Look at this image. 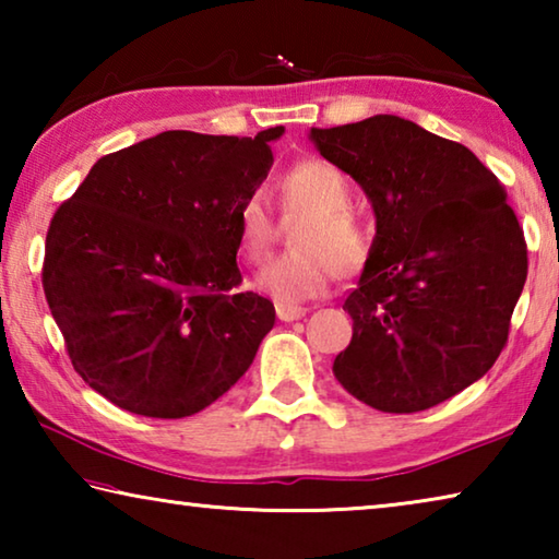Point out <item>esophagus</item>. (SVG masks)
I'll return each instance as SVG.
<instances>
[{"label":"esophagus","mask_w":559,"mask_h":559,"mask_svg":"<svg viewBox=\"0 0 559 559\" xmlns=\"http://www.w3.org/2000/svg\"><path fill=\"white\" fill-rule=\"evenodd\" d=\"M276 316H278V320H283V323H293V320H300L302 316H306V308L283 306V302H278V306H276Z\"/></svg>","instance_id":"obj_1"}]
</instances>
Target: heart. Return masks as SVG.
<instances>
[{"label":"heart","instance_id":"heart-1","mask_svg":"<svg viewBox=\"0 0 559 559\" xmlns=\"http://www.w3.org/2000/svg\"><path fill=\"white\" fill-rule=\"evenodd\" d=\"M281 206L286 214H308L293 234V249L263 266L253 276V290L283 306H296L320 296L330 278L353 273L370 257V231L349 210L353 185L333 163L310 157L283 173L278 182ZM271 212L261 194H251L236 212V243L249 263L269 253Z\"/></svg>","mask_w":559,"mask_h":559}]
</instances>
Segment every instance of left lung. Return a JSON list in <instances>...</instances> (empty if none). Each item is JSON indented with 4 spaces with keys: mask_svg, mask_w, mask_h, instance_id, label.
<instances>
[{
    "mask_svg": "<svg viewBox=\"0 0 559 559\" xmlns=\"http://www.w3.org/2000/svg\"><path fill=\"white\" fill-rule=\"evenodd\" d=\"M308 138L374 212L335 380L390 414L451 400L493 367L525 286L527 249L503 185L468 147L400 116Z\"/></svg>",
    "mask_w": 559,
    "mask_h": 559,
    "instance_id": "1",
    "label": "left lung"
}]
</instances>
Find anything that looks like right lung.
<instances>
[{"mask_svg": "<svg viewBox=\"0 0 559 559\" xmlns=\"http://www.w3.org/2000/svg\"><path fill=\"white\" fill-rule=\"evenodd\" d=\"M283 130L159 132L100 157L53 214L46 302L73 370L120 409L182 419L251 367L276 310L236 290V212Z\"/></svg>", "mask_w": 559, "mask_h": 559, "instance_id": "add662e5", "label": "right lung"}]
</instances>
